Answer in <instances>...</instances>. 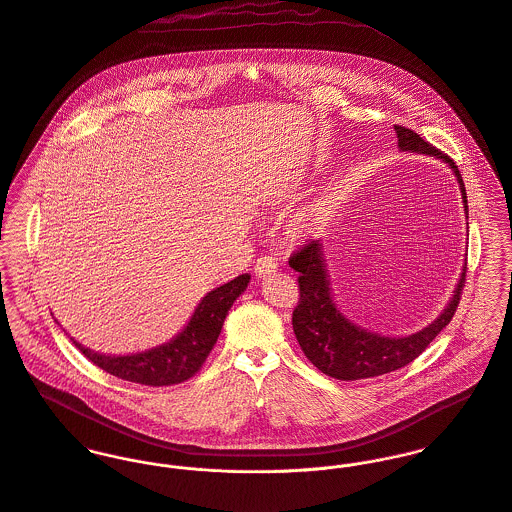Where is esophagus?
<instances>
[{
	"label": "esophagus",
	"mask_w": 512,
	"mask_h": 512,
	"mask_svg": "<svg viewBox=\"0 0 512 512\" xmlns=\"http://www.w3.org/2000/svg\"><path fill=\"white\" fill-rule=\"evenodd\" d=\"M275 271H277V263H275L273 257H261V259H257V263H255V275H257L259 279H265V277L273 275Z\"/></svg>",
	"instance_id": "esophagus-1"
}]
</instances>
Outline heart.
<instances>
[{
  "label": "heart",
  "mask_w": 512,
  "mask_h": 512,
  "mask_svg": "<svg viewBox=\"0 0 512 512\" xmlns=\"http://www.w3.org/2000/svg\"><path fill=\"white\" fill-rule=\"evenodd\" d=\"M314 223V219L312 217H303L299 223H297V227L301 229V231H307L308 227Z\"/></svg>",
  "instance_id": "b5f03b06"
}]
</instances>
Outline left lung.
Here are the masks:
<instances>
[{
  "instance_id": "left-lung-1",
  "label": "left lung",
  "mask_w": 512,
  "mask_h": 512,
  "mask_svg": "<svg viewBox=\"0 0 512 512\" xmlns=\"http://www.w3.org/2000/svg\"><path fill=\"white\" fill-rule=\"evenodd\" d=\"M394 130L398 136V148L402 152L433 156L451 168L461 190L465 217H469L463 178L455 162L441 154L435 146L425 142L417 132L404 126H394ZM324 255L326 251L322 239H314L301 251H297L289 261V265L299 273L301 287V301L293 312V330L308 360L322 374L336 380L374 378L408 366L451 322L455 308L459 305L467 273L465 259L455 291L447 307L439 312L435 320H431L417 332L390 336L372 332L356 324L338 308L332 295V283Z\"/></svg>"
}]
</instances>
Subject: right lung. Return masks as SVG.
I'll return each mask as SVG.
<instances>
[{"label": "right lung", "mask_w": 512, "mask_h": 512, "mask_svg": "<svg viewBox=\"0 0 512 512\" xmlns=\"http://www.w3.org/2000/svg\"><path fill=\"white\" fill-rule=\"evenodd\" d=\"M251 275H239L233 281L209 291L192 312L186 326L168 342L132 354H101L75 338L73 344L104 372L134 384L172 386L192 378L217 342L223 320L247 289Z\"/></svg>", "instance_id": "add662e5"}]
</instances>
